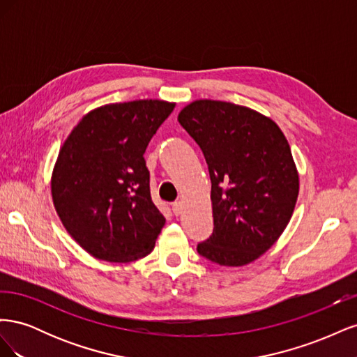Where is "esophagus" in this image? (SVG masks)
I'll return each instance as SVG.
<instances>
[{"instance_id": "1", "label": "esophagus", "mask_w": 357, "mask_h": 357, "mask_svg": "<svg viewBox=\"0 0 357 357\" xmlns=\"http://www.w3.org/2000/svg\"><path fill=\"white\" fill-rule=\"evenodd\" d=\"M172 213H174L176 215H180L183 213V204L180 201L172 204Z\"/></svg>"}]
</instances>
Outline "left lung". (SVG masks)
<instances>
[{
    "mask_svg": "<svg viewBox=\"0 0 357 357\" xmlns=\"http://www.w3.org/2000/svg\"><path fill=\"white\" fill-rule=\"evenodd\" d=\"M178 123L201 147L211 178L214 229L198 253L222 266H243L280 238L294 214L299 174L278 125L226 101L197 100Z\"/></svg>",
    "mask_w": 357,
    "mask_h": 357,
    "instance_id": "1",
    "label": "left lung"
}]
</instances>
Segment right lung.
Instances as JSON below:
<instances>
[{"mask_svg":"<svg viewBox=\"0 0 357 357\" xmlns=\"http://www.w3.org/2000/svg\"><path fill=\"white\" fill-rule=\"evenodd\" d=\"M176 102L137 100L84 114L50 180L63 228L91 256L126 264L153 250L165 218L150 197L144 152Z\"/></svg>","mask_w":357,"mask_h":357,"instance_id":"add662e5","label":"right lung"}]
</instances>
